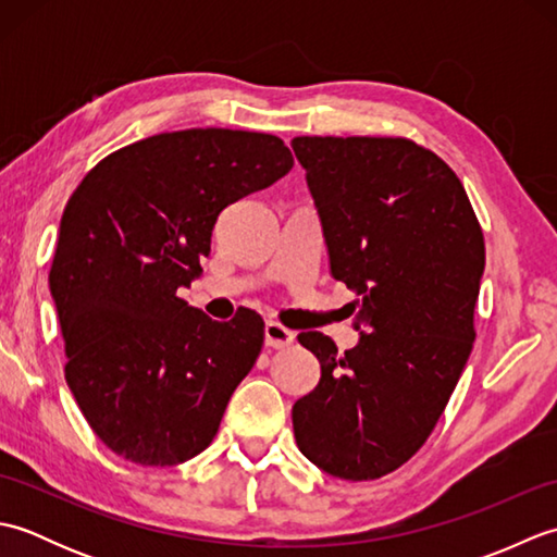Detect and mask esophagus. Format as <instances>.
<instances>
[{"mask_svg": "<svg viewBox=\"0 0 557 557\" xmlns=\"http://www.w3.org/2000/svg\"><path fill=\"white\" fill-rule=\"evenodd\" d=\"M294 339H297V335L292 333V330H287L285 325H280L275 321L265 323V345L272 347V349H285L289 345H294Z\"/></svg>", "mask_w": 557, "mask_h": 557, "instance_id": "obj_1", "label": "esophagus"}]
</instances>
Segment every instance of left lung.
Here are the masks:
<instances>
[{
	"label": "left lung",
	"mask_w": 557,
	"mask_h": 557,
	"mask_svg": "<svg viewBox=\"0 0 557 557\" xmlns=\"http://www.w3.org/2000/svg\"><path fill=\"white\" fill-rule=\"evenodd\" d=\"M333 277L369 327L339 357L299 342L321 383L292 409L301 453L330 476L381 479L429 441L474 347L486 244L465 186L429 148L389 136H297Z\"/></svg>",
	"instance_id": "left-lung-1"
}]
</instances>
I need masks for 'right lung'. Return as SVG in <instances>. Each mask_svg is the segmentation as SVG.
Listing matches in <instances>:
<instances>
[{
	"label": "right lung",
	"instance_id": "right-lung-1",
	"mask_svg": "<svg viewBox=\"0 0 557 557\" xmlns=\"http://www.w3.org/2000/svg\"><path fill=\"white\" fill-rule=\"evenodd\" d=\"M292 164L277 136L186 128L114 150L71 194L50 292L66 383L112 453L174 467L212 443L263 318L242 309L218 323L176 289L203 272L220 212Z\"/></svg>",
	"mask_w": 557,
	"mask_h": 557
}]
</instances>
